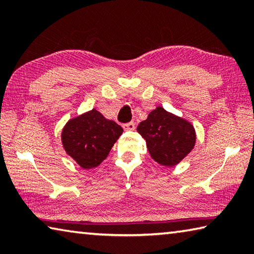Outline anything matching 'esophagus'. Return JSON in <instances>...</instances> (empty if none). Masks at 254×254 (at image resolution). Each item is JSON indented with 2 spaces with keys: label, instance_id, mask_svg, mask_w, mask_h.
I'll return each mask as SVG.
<instances>
[{
  "label": "esophagus",
  "instance_id": "esophagus-1",
  "mask_svg": "<svg viewBox=\"0 0 254 254\" xmlns=\"http://www.w3.org/2000/svg\"><path fill=\"white\" fill-rule=\"evenodd\" d=\"M123 128L126 131H132V130H134V128H135V124H134V122L126 123V124H123Z\"/></svg>",
  "mask_w": 254,
  "mask_h": 254
}]
</instances>
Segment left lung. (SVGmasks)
<instances>
[{
  "instance_id": "8db88e82",
  "label": "left lung",
  "mask_w": 254,
  "mask_h": 254,
  "mask_svg": "<svg viewBox=\"0 0 254 254\" xmlns=\"http://www.w3.org/2000/svg\"><path fill=\"white\" fill-rule=\"evenodd\" d=\"M136 130L147 142L150 156L162 166L177 165L195 145L194 127L160 106L150 112Z\"/></svg>"
}]
</instances>
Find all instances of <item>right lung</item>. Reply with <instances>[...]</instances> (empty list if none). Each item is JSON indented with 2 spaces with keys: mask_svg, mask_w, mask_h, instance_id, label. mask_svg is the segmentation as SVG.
I'll return each instance as SVG.
<instances>
[{
  "mask_svg": "<svg viewBox=\"0 0 254 254\" xmlns=\"http://www.w3.org/2000/svg\"><path fill=\"white\" fill-rule=\"evenodd\" d=\"M122 132L123 128L118 123L92 110L66 124L62 141L66 152L81 168L91 169L109 156Z\"/></svg>",
  "mask_w": 254,
  "mask_h": 254,
  "instance_id": "obj_1",
  "label": "right lung"
}]
</instances>
